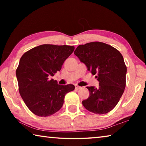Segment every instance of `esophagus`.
<instances>
[{"mask_svg": "<svg viewBox=\"0 0 146 146\" xmlns=\"http://www.w3.org/2000/svg\"><path fill=\"white\" fill-rule=\"evenodd\" d=\"M81 88H82V87H80V86H78L77 85L75 86V90H80V89H81Z\"/></svg>", "mask_w": 146, "mask_h": 146, "instance_id": "34e87169", "label": "esophagus"}]
</instances>
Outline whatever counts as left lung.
I'll return each instance as SVG.
<instances>
[{
  "instance_id": "left-lung-1",
  "label": "left lung",
  "mask_w": 146,
  "mask_h": 146,
  "mask_svg": "<svg viewBox=\"0 0 146 146\" xmlns=\"http://www.w3.org/2000/svg\"><path fill=\"white\" fill-rule=\"evenodd\" d=\"M74 54L87 66L99 82L98 88L86 87L88 99L82 103L86 110L95 114L111 111L119 102L124 91L127 68L122 54L117 49L101 42L79 45Z\"/></svg>"
}]
</instances>
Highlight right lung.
<instances>
[{
	"label": "right lung",
	"mask_w": 146,
	"mask_h": 146,
	"mask_svg": "<svg viewBox=\"0 0 146 146\" xmlns=\"http://www.w3.org/2000/svg\"><path fill=\"white\" fill-rule=\"evenodd\" d=\"M73 46L43 44L29 49L20 59L16 70L19 91L31 111L49 117L60 110L65 95L75 90L73 84L59 85L49 77L60 71L73 52Z\"/></svg>",
	"instance_id": "add662e5"
}]
</instances>
